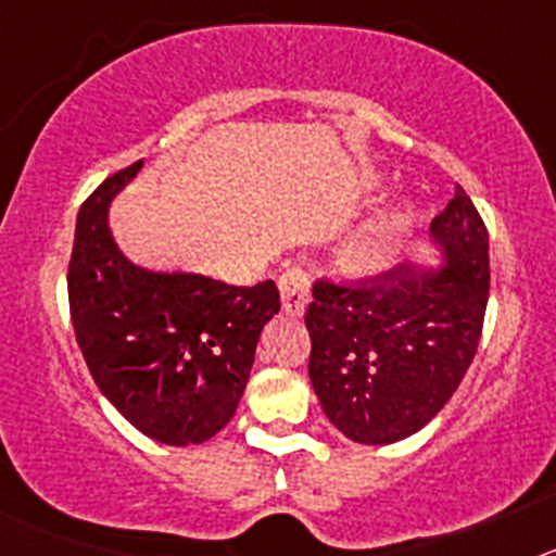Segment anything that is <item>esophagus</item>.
Here are the masks:
<instances>
[{
    "label": "esophagus",
    "mask_w": 556,
    "mask_h": 556,
    "mask_svg": "<svg viewBox=\"0 0 556 556\" xmlns=\"http://www.w3.org/2000/svg\"><path fill=\"white\" fill-rule=\"evenodd\" d=\"M278 289H281L283 312L292 314V317H301V314L306 312V303H308V273H306V267L294 264V267L283 269L281 278H278Z\"/></svg>",
    "instance_id": "1"
}]
</instances>
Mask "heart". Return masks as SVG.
<instances>
[{
    "label": "heart",
    "mask_w": 556,
    "mask_h": 556,
    "mask_svg": "<svg viewBox=\"0 0 556 556\" xmlns=\"http://www.w3.org/2000/svg\"><path fill=\"white\" fill-rule=\"evenodd\" d=\"M415 208L409 203L392 205L372 217L342 250V267L351 278H378L395 264L397 253L415 228Z\"/></svg>",
    "instance_id": "obj_1"
}]
</instances>
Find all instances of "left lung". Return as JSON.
I'll return each instance as SVG.
<instances>
[{
    "label": "left lung",
    "mask_w": 556,
    "mask_h": 556,
    "mask_svg": "<svg viewBox=\"0 0 556 556\" xmlns=\"http://www.w3.org/2000/svg\"><path fill=\"white\" fill-rule=\"evenodd\" d=\"M440 269L397 264L378 278L314 281L308 378L348 440L390 445L448 404L479 348L490 292L488 228L456 186L431 219Z\"/></svg>",
    "instance_id": "obj_1"
}]
</instances>
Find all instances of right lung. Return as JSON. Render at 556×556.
Returning <instances> with one entry per match:
<instances>
[{
  "label": "right lung",
  "mask_w": 556,
  "mask_h": 556,
  "mask_svg": "<svg viewBox=\"0 0 556 556\" xmlns=\"http://www.w3.org/2000/svg\"><path fill=\"white\" fill-rule=\"evenodd\" d=\"M141 164L102 180L80 205L68 308L88 370L127 424L159 443L198 445L233 417L281 294L273 281L228 287L127 262L108 208Z\"/></svg>",
  "instance_id": "1"
}]
</instances>
